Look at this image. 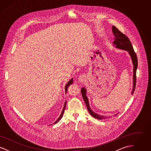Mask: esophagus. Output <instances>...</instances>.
<instances>
[{
  "mask_svg": "<svg viewBox=\"0 0 151 151\" xmlns=\"http://www.w3.org/2000/svg\"><path fill=\"white\" fill-rule=\"evenodd\" d=\"M84 80V77L83 76H80L79 78V81L80 82H83Z\"/></svg>",
  "mask_w": 151,
  "mask_h": 151,
  "instance_id": "obj_1",
  "label": "esophagus"
}]
</instances>
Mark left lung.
Listing matches in <instances>:
<instances>
[{
	"label": "left lung",
	"instance_id": "8db88e82",
	"mask_svg": "<svg viewBox=\"0 0 151 151\" xmlns=\"http://www.w3.org/2000/svg\"><path fill=\"white\" fill-rule=\"evenodd\" d=\"M112 32L113 33L114 36H115V38H114L115 41L113 42V43L116 45L115 47L116 48H118V49H120L122 50L127 51L132 59V63L134 65V70H133L134 75H133V88H132V91L131 92V94H133L134 92V91L135 89L136 81H136V80H137L136 73H137V55L133 49L132 44L131 43L129 38L127 36L122 33L121 31H119L114 25L112 27ZM81 93L82 94L83 100L86 104L88 110L89 112L91 115H92L94 118L99 119H105L107 118V117H105L104 116H102V115H99L98 114H97L96 113H94L93 111H92V110L91 109L89 104L88 99L86 96V89H85V88L83 87L81 88ZM117 115V114H115V115Z\"/></svg>",
	"mask_w": 151,
	"mask_h": 151
}]
</instances>
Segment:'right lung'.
Masks as SVG:
<instances>
[{
  "label": "right lung",
  "mask_w": 151,
  "mask_h": 151,
  "mask_svg": "<svg viewBox=\"0 0 151 151\" xmlns=\"http://www.w3.org/2000/svg\"><path fill=\"white\" fill-rule=\"evenodd\" d=\"M72 82H73V79H71L70 80V81H68V83L66 84V86H65V93H67V89H68V86H71V85L72 84ZM66 103H67V102H66V101H65V105H64V107H63V110H62V113H61V114H60V115L59 116V117L58 118L57 120L55 122H54V124L58 123V122H59V121L61 119V118H62V116L63 115L64 112H65V106H66Z\"/></svg>",
  "instance_id": "right-lung-1"
}]
</instances>
